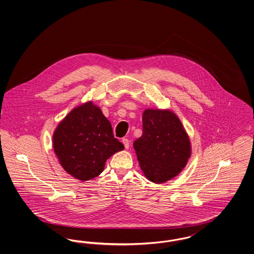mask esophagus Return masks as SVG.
Segmentation results:
<instances>
[{
  "label": "esophagus",
  "instance_id": "1",
  "mask_svg": "<svg viewBox=\"0 0 254 254\" xmlns=\"http://www.w3.org/2000/svg\"><path fill=\"white\" fill-rule=\"evenodd\" d=\"M122 142H123V144H124L126 148H128V147H129V140H128L127 138H124V139L122 140Z\"/></svg>",
  "mask_w": 254,
  "mask_h": 254
}]
</instances>
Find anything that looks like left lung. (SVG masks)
I'll use <instances>...</instances> for the list:
<instances>
[{"instance_id": "obj_1", "label": "left lung", "mask_w": 254, "mask_h": 254, "mask_svg": "<svg viewBox=\"0 0 254 254\" xmlns=\"http://www.w3.org/2000/svg\"><path fill=\"white\" fill-rule=\"evenodd\" d=\"M133 146L145 177L153 183H164L178 175L190 157L189 136L170 110L145 109L143 134Z\"/></svg>"}]
</instances>
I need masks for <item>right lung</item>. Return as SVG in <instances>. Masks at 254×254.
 I'll return each instance as SVG.
<instances>
[{"label": "right lung", "mask_w": 254, "mask_h": 254, "mask_svg": "<svg viewBox=\"0 0 254 254\" xmlns=\"http://www.w3.org/2000/svg\"><path fill=\"white\" fill-rule=\"evenodd\" d=\"M54 151L64 169L86 181L104 170L112 154L124 149L114 137L110 122L91 102L73 109L53 135Z\"/></svg>", "instance_id": "right-lung-1"}]
</instances>
